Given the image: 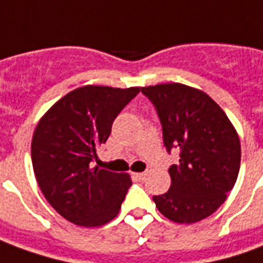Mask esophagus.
<instances>
[{
    "mask_svg": "<svg viewBox=\"0 0 263 263\" xmlns=\"http://www.w3.org/2000/svg\"><path fill=\"white\" fill-rule=\"evenodd\" d=\"M146 172H141V173H134V176L137 177L138 180H145V177H146Z\"/></svg>",
    "mask_w": 263,
    "mask_h": 263,
    "instance_id": "1",
    "label": "esophagus"
}]
</instances>
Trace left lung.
<instances>
[{"label":"left lung","mask_w":263,"mask_h":263,"mask_svg":"<svg viewBox=\"0 0 263 263\" xmlns=\"http://www.w3.org/2000/svg\"><path fill=\"white\" fill-rule=\"evenodd\" d=\"M156 108L166 151L177 149L180 159L169 167L172 183L154 196L166 218L192 224L209 217L226 201L237 182L241 143L235 128L205 92L180 83L142 87Z\"/></svg>","instance_id":"obj_1"}]
</instances>
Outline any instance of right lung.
<instances>
[{"label":"right lung","instance_id":"obj_1","mask_svg":"<svg viewBox=\"0 0 263 263\" xmlns=\"http://www.w3.org/2000/svg\"><path fill=\"white\" fill-rule=\"evenodd\" d=\"M139 87H79L54 103L37 122L31 145L33 172L48 203L80 227L117 217L131 187L128 173L91 167L97 148Z\"/></svg>","mask_w":263,"mask_h":263}]
</instances>
